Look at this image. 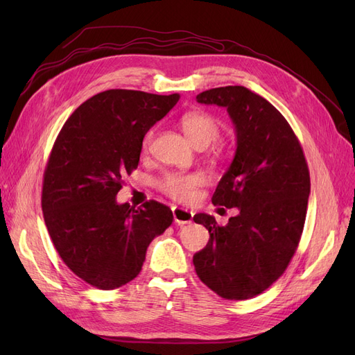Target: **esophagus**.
I'll list each match as a JSON object with an SVG mask.
<instances>
[{"label":"esophagus","mask_w":355,"mask_h":355,"mask_svg":"<svg viewBox=\"0 0 355 355\" xmlns=\"http://www.w3.org/2000/svg\"><path fill=\"white\" fill-rule=\"evenodd\" d=\"M173 211V219L178 225H187L192 222V218H194V213L187 210V209H182V207H173L171 209Z\"/></svg>","instance_id":"34e87169"}]
</instances>
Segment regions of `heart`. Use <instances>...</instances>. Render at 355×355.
Returning <instances> with one entry per match:
<instances>
[{
    "label": "heart",
    "mask_w": 355,
    "mask_h": 355,
    "mask_svg": "<svg viewBox=\"0 0 355 355\" xmlns=\"http://www.w3.org/2000/svg\"><path fill=\"white\" fill-rule=\"evenodd\" d=\"M182 130L196 148H206L220 136L222 125L216 116L206 112H189L180 121ZM154 133L149 132L145 136L144 149L151 145ZM200 175H168L161 182V188L168 197L176 201L187 202L194 197L196 189L201 185Z\"/></svg>",
    "instance_id": "1"
}]
</instances>
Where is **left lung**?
<instances>
[{
	"label": "left lung",
	"instance_id": "obj_1",
	"mask_svg": "<svg viewBox=\"0 0 355 355\" xmlns=\"http://www.w3.org/2000/svg\"><path fill=\"white\" fill-rule=\"evenodd\" d=\"M197 102L227 108L235 125L237 149L211 202L239 214L225 227L196 214L210 239L192 262L220 297L250 299L283 275L297 249L311 189L305 155L286 118L243 85L206 90Z\"/></svg>",
	"mask_w": 355,
	"mask_h": 355
}]
</instances>
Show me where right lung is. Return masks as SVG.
Segmentation results:
<instances>
[{
  "label": "right lung",
  "mask_w": 355,
  "mask_h": 355,
  "mask_svg": "<svg viewBox=\"0 0 355 355\" xmlns=\"http://www.w3.org/2000/svg\"><path fill=\"white\" fill-rule=\"evenodd\" d=\"M179 98L106 90L63 124L44 171L41 207L62 261L85 283L112 290L132 282L149 243L173 222L158 201L135 209L115 197L139 164L146 132Z\"/></svg>",
  "instance_id": "1"
}]
</instances>
